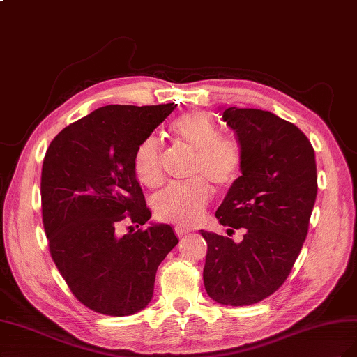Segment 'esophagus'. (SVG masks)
Listing matches in <instances>:
<instances>
[{"instance_id": "obj_1", "label": "esophagus", "mask_w": 357, "mask_h": 357, "mask_svg": "<svg viewBox=\"0 0 357 357\" xmlns=\"http://www.w3.org/2000/svg\"><path fill=\"white\" fill-rule=\"evenodd\" d=\"M175 233H176V235H178L179 238H182V236H185L187 233H190V229H188V227H184V226H181V224H178V226L175 227Z\"/></svg>"}]
</instances>
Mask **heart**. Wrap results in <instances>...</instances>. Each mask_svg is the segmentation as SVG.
Instances as JSON below:
<instances>
[{
	"mask_svg": "<svg viewBox=\"0 0 357 357\" xmlns=\"http://www.w3.org/2000/svg\"><path fill=\"white\" fill-rule=\"evenodd\" d=\"M170 135L179 146L192 152L190 176L184 185H170L152 199L155 215L162 221L191 226L211 199L207 182L226 188L236 181L242 166V149L236 139L221 135L218 122L206 112L192 110L170 126ZM136 178L148 188L161 184V151L155 137L142 140L133 157Z\"/></svg>",
	"mask_w": 357,
	"mask_h": 357,
	"instance_id": "1",
	"label": "heart"
}]
</instances>
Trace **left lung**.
<instances>
[{
    "mask_svg": "<svg viewBox=\"0 0 357 357\" xmlns=\"http://www.w3.org/2000/svg\"><path fill=\"white\" fill-rule=\"evenodd\" d=\"M222 119L236 133L242 175L215 217L222 226L243 227L245 235L236 243L200 230L208 242L203 282L215 302L245 307L287 280L308 233L317 166L308 137L272 112L229 107Z\"/></svg>",
    "mask_w": 357,
    "mask_h": 357,
    "instance_id": "8db88e82",
    "label": "left lung"
}]
</instances>
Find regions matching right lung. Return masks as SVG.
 <instances>
[{
	"label": "right lung",
	"instance_id": "1",
	"mask_svg": "<svg viewBox=\"0 0 357 357\" xmlns=\"http://www.w3.org/2000/svg\"><path fill=\"white\" fill-rule=\"evenodd\" d=\"M175 107H100L46 151L42 211L50 256L75 296L96 312L122 317L146 308L160 263L179 242L162 222L118 231L127 218L137 227L151 218L133 157Z\"/></svg>",
	"mask_w": 357,
	"mask_h": 357
}]
</instances>
